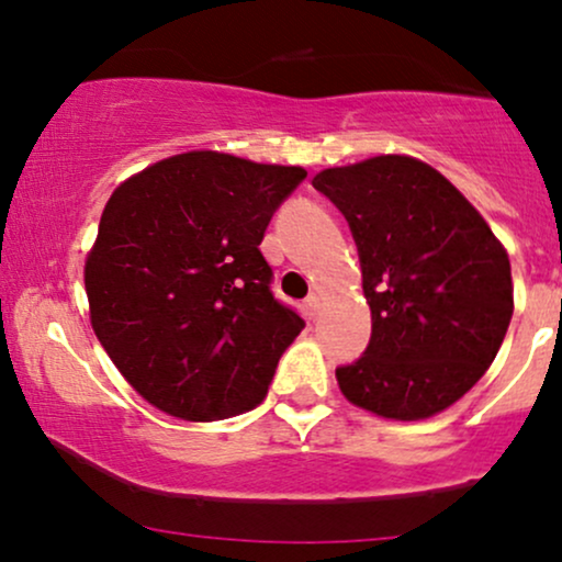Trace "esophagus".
<instances>
[{
  "label": "esophagus",
  "instance_id": "obj_1",
  "mask_svg": "<svg viewBox=\"0 0 562 562\" xmlns=\"http://www.w3.org/2000/svg\"><path fill=\"white\" fill-rule=\"evenodd\" d=\"M319 312H322V299H319L317 293L308 295V299H306V319L308 322H317Z\"/></svg>",
  "mask_w": 562,
  "mask_h": 562
}]
</instances>
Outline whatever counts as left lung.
Here are the masks:
<instances>
[{"mask_svg": "<svg viewBox=\"0 0 562 562\" xmlns=\"http://www.w3.org/2000/svg\"><path fill=\"white\" fill-rule=\"evenodd\" d=\"M312 184L351 227L372 314L364 357L335 370L340 393L385 420L449 409L492 367L513 319L505 245L420 158L333 166Z\"/></svg>", "mask_w": 562, "mask_h": 562, "instance_id": "left-lung-1", "label": "left lung"}]
</instances>
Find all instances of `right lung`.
Instances as JSON below:
<instances>
[{
    "label": "right lung",
    "instance_id": "add662e5",
    "mask_svg": "<svg viewBox=\"0 0 562 562\" xmlns=\"http://www.w3.org/2000/svg\"><path fill=\"white\" fill-rule=\"evenodd\" d=\"M301 166L190 150L124 179L83 261L89 322L126 383L166 415L259 406L303 330L274 301L259 245Z\"/></svg>",
    "mask_w": 562,
    "mask_h": 562
}]
</instances>
